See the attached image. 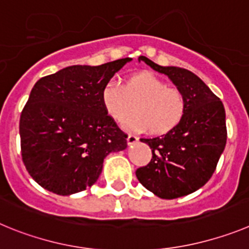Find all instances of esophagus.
Listing matches in <instances>:
<instances>
[{
    "instance_id": "obj_1",
    "label": "esophagus",
    "mask_w": 249,
    "mask_h": 249,
    "mask_svg": "<svg viewBox=\"0 0 249 249\" xmlns=\"http://www.w3.org/2000/svg\"><path fill=\"white\" fill-rule=\"evenodd\" d=\"M139 138L136 135H133V134H129L127 135V145H134L135 142H138Z\"/></svg>"
}]
</instances>
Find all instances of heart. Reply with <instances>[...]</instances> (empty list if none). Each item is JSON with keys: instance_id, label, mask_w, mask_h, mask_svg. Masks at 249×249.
Here are the masks:
<instances>
[{"instance_id": "heart-1", "label": "heart", "mask_w": 249, "mask_h": 249, "mask_svg": "<svg viewBox=\"0 0 249 249\" xmlns=\"http://www.w3.org/2000/svg\"><path fill=\"white\" fill-rule=\"evenodd\" d=\"M102 103L115 122H123L134 109L136 113L124 122L125 129L130 131L149 129L154 135L174 130L186 111L182 91L169 88L166 83L149 73L131 77L124 88L116 82L107 83L102 90Z\"/></svg>"}]
</instances>
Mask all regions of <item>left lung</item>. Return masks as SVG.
I'll return each mask as SVG.
<instances>
[{"label":"left lung","instance_id":"obj_1","mask_svg":"<svg viewBox=\"0 0 249 249\" xmlns=\"http://www.w3.org/2000/svg\"><path fill=\"white\" fill-rule=\"evenodd\" d=\"M139 60L171 79L185 95L186 111L180 124L167 134L140 139L150 146L152 159L136 170V178L160 198L186 196L202 187L216 170L227 140L225 108L192 71L161 67L144 55Z\"/></svg>","mask_w":249,"mask_h":249}]
</instances>
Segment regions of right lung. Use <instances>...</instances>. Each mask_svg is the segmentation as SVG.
<instances>
[{
	"label": "right lung",
	"mask_w": 249,
	"mask_h": 249,
	"mask_svg": "<svg viewBox=\"0 0 249 249\" xmlns=\"http://www.w3.org/2000/svg\"><path fill=\"white\" fill-rule=\"evenodd\" d=\"M131 58L71 66L41 78L19 119L22 160L43 189L68 196L97 182L103 161L126 149L127 135L102 103L107 83Z\"/></svg>",
	"instance_id": "add662e5"
}]
</instances>
